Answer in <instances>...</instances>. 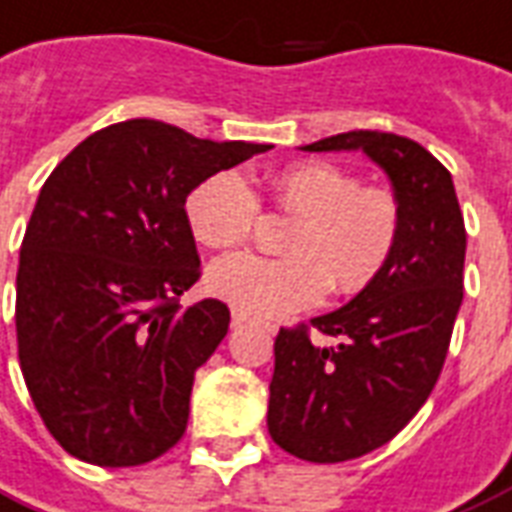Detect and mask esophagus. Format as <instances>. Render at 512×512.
<instances>
[{
	"instance_id": "1",
	"label": "esophagus",
	"mask_w": 512,
	"mask_h": 512,
	"mask_svg": "<svg viewBox=\"0 0 512 512\" xmlns=\"http://www.w3.org/2000/svg\"><path fill=\"white\" fill-rule=\"evenodd\" d=\"M248 321H251L248 315L240 313V310H232V326H234V329H240V326H245ZM267 329H270V332H275V326H267Z\"/></svg>"
}]
</instances>
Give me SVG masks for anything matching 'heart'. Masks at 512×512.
<instances>
[{"label":"heart","instance_id":"heart-1","mask_svg":"<svg viewBox=\"0 0 512 512\" xmlns=\"http://www.w3.org/2000/svg\"><path fill=\"white\" fill-rule=\"evenodd\" d=\"M270 197L299 215L288 259L234 253L207 272L210 294L234 310L275 318L313 307L329 286L353 297L386 272L402 237V205L388 188H364L359 175L329 161H305L272 178ZM259 199L234 169L202 180L186 199L191 232L207 248H234L251 237Z\"/></svg>","mask_w":512,"mask_h":512}]
</instances>
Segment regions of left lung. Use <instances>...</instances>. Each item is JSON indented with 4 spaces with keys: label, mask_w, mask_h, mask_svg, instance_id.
<instances>
[{
    "label": "left lung",
    "mask_w": 512,
    "mask_h": 512,
    "mask_svg": "<svg viewBox=\"0 0 512 512\" xmlns=\"http://www.w3.org/2000/svg\"><path fill=\"white\" fill-rule=\"evenodd\" d=\"M302 151H361L386 172L402 205L394 259L370 288L310 324L275 337L267 426L291 456L315 464L359 459L416 416L440 378L464 297L467 234L451 172L418 142L345 132Z\"/></svg>",
    "instance_id": "left-lung-1"
}]
</instances>
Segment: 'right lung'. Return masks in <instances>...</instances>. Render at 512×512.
Masks as SVG:
<instances>
[{"instance_id": "1", "label": "right lung", "mask_w": 512, "mask_h": 512, "mask_svg": "<svg viewBox=\"0 0 512 512\" xmlns=\"http://www.w3.org/2000/svg\"><path fill=\"white\" fill-rule=\"evenodd\" d=\"M270 148L134 118L86 137L45 180L15 332L34 407L75 459L137 467L183 437L194 375L229 332L224 302L178 305L199 280L186 199Z\"/></svg>"}]
</instances>
